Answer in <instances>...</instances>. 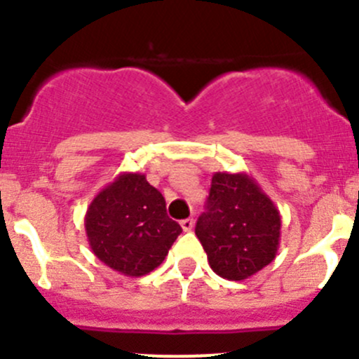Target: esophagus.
Listing matches in <instances>:
<instances>
[{"label":"esophagus","instance_id":"1","mask_svg":"<svg viewBox=\"0 0 359 359\" xmlns=\"http://www.w3.org/2000/svg\"><path fill=\"white\" fill-rule=\"evenodd\" d=\"M180 227H182V229L186 231V233H189V231H193V227H194V219L180 220Z\"/></svg>","mask_w":359,"mask_h":359}]
</instances>
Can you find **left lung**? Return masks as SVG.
<instances>
[{"instance_id": "left-lung-1", "label": "left lung", "mask_w": 359, "mask_h": 359, "mask_svg": "<svg viewBox=\"0 0 359 359\" xmlns=\"http://www.w3.org/2000/svg\"><path fill=\"white\" fill-rule=\"evenodd\" d=\"M196 236L213 273L243 281L271 264L280 248L281 215L248 173L215 172Z\"/></svg>"}]
</instances>
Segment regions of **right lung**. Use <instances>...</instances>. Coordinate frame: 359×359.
<instances>
[{
	"label": "right lung",
	"instance_id": "1",
	"mask_svg": "<svg viewBox=\"0 0 359 359\" xmlns=\"http://www.w3.org/2000/svg\"><path fill=\"white\" fill-rule=\"evenodd\" d=\"M85 229L97 259L132 278L156 269L182 233L166 215L163 194L133 172H121L100 189L86 210Z\"/></svg>",
	"mask_w": 359,
	"mask_h": 359
}]
</instances>
